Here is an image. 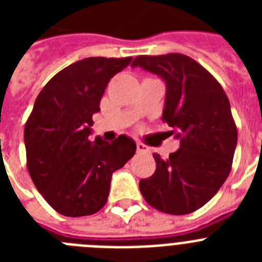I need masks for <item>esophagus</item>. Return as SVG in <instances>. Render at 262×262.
<instances>
[{
  "instance_id": "1",
  "label": "esophagus",
  "mask_w": 262,
  "mask_h": 262,
  "mask_svg": "<svg viewBox=\"0 0 262 262\" xmlns=\"http://www.w3.org/2000/svg\"><path fill=\"white\" fill-rule=\"evenodd\" d=\"M136 151L138 152H149V148L143 143H136Z\"/></svg>"
}]
</instances>
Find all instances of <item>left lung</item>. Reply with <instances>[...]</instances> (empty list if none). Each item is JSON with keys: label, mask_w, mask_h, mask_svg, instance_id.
I'll list each match as a JSON object with an SVG mask.
<instances>
[{"label": "left lung", "mask_w": 262, "mask_h": 262, "mask_svg": "<svg viewBox=\"0 0 262 262\" xmlns=\"http://www.w3.org/2000/svg\"><path fill=\"white\" fill-rule=\"evenodd\" d=\"M131 66L165 81L161 119L181 139L169 159L154 154L156 170L139 182L142 195L161 212L190 214L211 200L231 172L237 128L228 97L209 71L182 53L140 55Z\"/></svg>", "instance_id": "obj_1"}]
</instances>
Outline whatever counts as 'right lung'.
<instances>
[{
  "label": "right lung",
  "instance_id": "obj_1",
  "mask_svg": "<svg viewBox=\"0 0 262 262\" xmlns=\"http://www.w3.org/2000/svg\"><path fill=\"white\" fill-rule=\"evenodd\" d=\"M133 57H86L60 71L36 97L25 126L27 170L48 205L66 216L96 214L111 176L135 155L133 139L89 140L94 113L111 77Z\"/></svg>",
  "mask_w": 262,
  "mask_h": 262
}]
</instances>
